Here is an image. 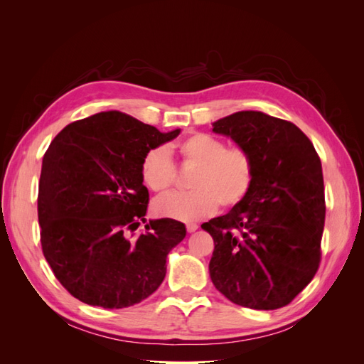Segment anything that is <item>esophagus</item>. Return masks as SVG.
Returning <instances> with one entry per match:
<instances>
[{
	"mask_svg": "<svg viewBox=\"0 0 364 364\" xmlns=\"http://www.w3.org/2000/svg\"><path fill=\"white\" fill-rule=\"evenodd\" d=\"M197 228H199V226H197L196 223H188V225H186V230H188L190 234H191V232H196Z\"/></svg>",
	"mask_w": 364,
	"mask_h": 364,
	"instance_id": "esophagus-1",
	"label": "esophagus"
}]
</instances>
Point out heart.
<instances>
[{"label": "heart", "mask_w": 364, "mask_h": 364, "mask_svg": "<svg viewBox=\"0 0 364 364\" xmlns=\"http://www.w3.org/2000/svg\"><path fill=\"white\" fill-rule=\"evenodd\" d=\"M186 165L196 167L190 193L168 194L153 203L158 217L199 222L214 214L218 205L229 209L243 202L255 181V164L241 147L228 149L222 139L194 134L178 146ZM141 178L151 191L167 193L176 181V168L165 147H153L141 159Z\"/></svg>", "instance_id": "heart-1"}]
</instances>
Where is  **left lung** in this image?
Returning a JSON list of instances; mask_svg holds the SVG:
<instances>
[{
  "instance_id": "obj_1",
  "label": "left lung",
  "mask_w": 364,
  "mask_h": 364,
  "mask_svg": "<svg viewBox=\"0 0 364 364\" xmlns=\"http://www.w3.org/2000/svg\"><path fill=\"white\" fill-rule=\"evenodd\" d=\"M213 132L250 153L255 181L243 202L202 225L214 240L209 277L230 302L277 310L311 282L321 262V159L299 127L264 112L220 118Z\"/></svg>"
}]
</instances>
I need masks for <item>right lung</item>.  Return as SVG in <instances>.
<instances>
[{
  "label": "right lung",
  "instance_id": "add662e5",
  "mask_svg": "<svg viewBox=\"0 0 364 364\" xmlns=\"http://www.w3.org/2000/svg\"><path fill=\"white\" fill-rule=\"evenodd\" d=\"M181 134L118 111L74 121L43 155L38 215L42 252L54 277L77 299L126 308L156 291L167 257L186 235L173 218L146 223L149 190L141 159Z\"/></svg>",
  "mask_w": 364,
  "mask_h": 364
}]
</instances>
